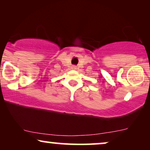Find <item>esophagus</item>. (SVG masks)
<instances>
[{
  "label": "esophagus",
  "mask_w": 150,
  "mask_h": 150,
  "mask_svg": "<svg viewBox=\"0 0 150 150\" xmlns=\"http://www.w3.org/2000/svg\"><path fill=\"white\" fill-rule=\"evenodd\" d=\"M71 68H72V69H73V70H76V69H77V67H75V66H73V67H72Z\"/></svg>",
  "instance_id": "esophagus-1"
}]
</instances>
